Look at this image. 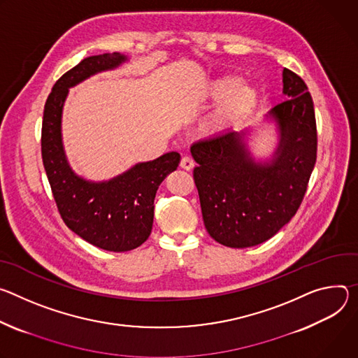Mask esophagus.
Here are the masks:
<instances>
[{
  "instance_id": "1",
  "label": "esophagus",
  "mask_w": 358,
  "mask_h": 358,
  "mask_svg": "<svg viewBox=\"0 0 358 358\" xmlns=\"http://www.w3.org/2000/svg\"><path fill=\"white\" fill-rule=\"evenodd\" d=\"M193 166H194V162H193V159H192L190 156H183V157L180 159V168H182V169L190 171Z\"/></svg>"
}]
</instances>
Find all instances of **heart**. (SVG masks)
I'll use <instances>...</instances> for the list:
<instances>
[{
  "label": "heart",
  "instance_id": "b5f03b06",
  "mask_svg": "<svg viewBox=\"0 0 358 358\" xmlns=\"http://www.w3.org/2000/svg\"><path fill=\"white\" fill-rule=\"evenodd\" d=\"M212 96L223 99L205 125L209 134H219L243 121L257 101V94L253 88L243 84L237 85L236 79L230 76L217 79L212 85Z\"/></svg>",
  "mask_w": 358,
  "mask_h": 358
}]
</instances>
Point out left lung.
I'll return each instance as SVG.
<instances>
[{"instance_id": "left-lung-1", "label": "left lung", "mask_w": 358, "mask_h": 358, "mask_svg": "<svg viewBox=\"0 0 358 358\" xmlns=\"http://www.w3.org/2000/svg\"><path fill=\"white\" fill-rule=\"evenodd\" d=\"M283 94L270 116L280 143L270 164L255 162L243 142L245 132L226 131L190 146L205 227L223 246L260 245L299 210L317 157L314 105L307 85L283 69Z\"/></svg>"}]
</instances>
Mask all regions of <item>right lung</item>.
Returning <instances> with one entry per match:
<instances>
[{
  "mask_svg": "<svg viewBox=\"0 0 358 358\" xmlns=\"http://www.w3.org/2000/svg\"><path fill=\"white\" fill-rule=\"evenodd\" d=\"M125 61L127 57L119 52L94 55L65 72L47 98L41 131L43 162L64 223L88 243L108 252H128L146 242L156 190L180 162L178 152H169L102 183L87 182L71 171L61 139L68 88Z\"/></svg>",
  "mask_w": 358,
  "mask_h": 358,
  "instance_id": "right-lung-1",
  "label": "right lung"
}]
</instances>
